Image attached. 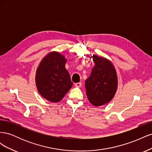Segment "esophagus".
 Listing matches in <instances>:
<instances>
[{
  "label": "esophagus",
  "instance_id": "esophagus-1",
  "mask_svg": "<svg viewBox=\"0 0 152 152\" xmlns=\"http://www.w3.org/2000/svg\"><path fill=\"white\" fill-rule=\"evenodd\" d=\"M75 86L77 87H80L81 86H82V82H77V83H75Z\"/></svg>",
  "mask_w": 152,
  "mask_h": 152
}]
</instances>
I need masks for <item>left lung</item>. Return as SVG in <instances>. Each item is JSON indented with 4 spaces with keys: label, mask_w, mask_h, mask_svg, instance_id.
Listing matches in <instances>:
<instances>
[{
    "label": "left lung",
    "mask_w": 152,
    "mask_h": 152,
    "mask_svg": "<svg viewBox=\"0 0 152 152\" xmlns=\"http://www.w3.org/2000/svg\"><path fill=\"white\" fill-rule=\"evenodd\" d=\"M95 65L85 82L86 94L94 106L107 103L113 98L117 88V77L113 64L107 59L93 55Z\"/></svg>",
    "instance_id": "obj_1"
}]
</instances>
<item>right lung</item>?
<instances>
[{"mask_svg": "<svg viewBox=\"0 0 152 152\" xmlns=\"http://www.w3.org/2000/svg\"><path fill=\"white\" fill-rule=\"evenodd\" d=\"M65 63L66 59L61 54L52 52L43 58L37 70V90L50 102L61 101L73 85Z\"/></svg>", "mask_w": 152, "mask_h": 152, "instance_id": "right-lung-1", "label": "right lung"}]
</instances>
